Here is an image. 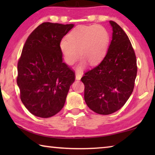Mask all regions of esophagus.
I'll return each instance as SVG.
<instances>
[{
  "instance_id": "esophagus-1",
  "label": "esophagus",
  "mask_w": 155,
  "mask_h": 155,
  "mask_svg": "<svg viewBox=\"0 0 155 155\" xmlns=\"http://www.w3.org/2000/svg\"><path fill=\"white\" fill-rule=\"evenodd\" d=\"M81 77H82V74L81 72H76L75 73V78L77 80H80Z\"/></svg>"
}]
</instances>
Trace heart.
I'll use <instances>...</instances> for the list:
<instances>
[{"instance_id":"b5f03b06","label":"heart","mask_w":155,"mask_h":155,"mask_svg":"<svg viewBox=\"0 0 155 155\" xmlns=\"http://www.w3.org/2000/svg\"><path fill=\"white\" fill-rule=\"evenodd\" d=\"M109 44V35L105 28L100 25L80 26L74 28L60 42V50L68 64L72 65L79 57L82 61L78 70L90 63L98 64L105 57Z\"/></svg>"}]
</instances>
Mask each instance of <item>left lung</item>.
<instances>
[{"mask_svg":"<svg viewBox=\"0 0 155 155\" xmlns=\"http://www.w3.org/2000/svg\"><path fill=\"white\" fill-rule=\"evenodd\" d=\"M112 40L103 61L81 78L85 85L84 98L89 108L109 115L124 106L133 91L137 61L128 36L114 21Z\"/></svg>","mask_w":155,"mask_h":155,"instance_id":"1","label":"left lung"}]
</instances>
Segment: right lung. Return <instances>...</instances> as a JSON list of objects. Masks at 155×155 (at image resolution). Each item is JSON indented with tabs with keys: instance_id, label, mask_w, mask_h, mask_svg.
Here are the masks:
<instances>
[{
	"instance_id": "add662e5",
	"label": "right lung",
	"mask_w": 155,
	"mask_h": 155,
	"mask_svg": "<svg viewBox=\"0 0 155 155\" xmlns=\"http://www.w3.org/2000/svg\"><path fill=\"white\" fill-rule=\"evenodd\" d=\"M73 24L44 22L28 36L18 64L20 99L30 113L47 118L64 107L74 73L63 62L60 42Z\"/></svg>"
}]
</instances>
